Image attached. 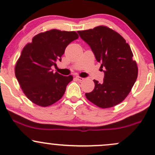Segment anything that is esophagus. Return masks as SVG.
I'll use <instances>...</instances> for the list:
<instances>
[{"mask_svg": "<svg viewBox=\"0 0 155 155\" xmlns=\"http://www.w3.org/2000/svg\"><path fill=\"white\" fill-rule=\"evenodd\" d=\"M76 79L78 80V81H84V78H81V77H80V76H76Z\"/></svg>", "mask_w": 155, "mask_h": 155, "instance_id": "esophagus-1", "label": "esophagus"}]
</instances>
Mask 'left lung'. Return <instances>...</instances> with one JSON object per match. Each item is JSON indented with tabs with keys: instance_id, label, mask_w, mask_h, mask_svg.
<instances>
[{
	"instance_id": "1",
	"label": "left lung",
	"mask_w": 155,
	"mask_h": 155,
	"mask_svg": "<svg viewBox=\"0 0 155 155\" xmlns=\"http://www.w3.org/2000/svg\"><path fill=\"white\" fill-rule=\"evenodd\" d=\"M78 33L91 48L104 72V82L94 80L95 88L85 94L86 97L102 108L120 104L128 95L138 76V66L129 44L118 33L104 25Z\"/></svg>"
}]
</instances>
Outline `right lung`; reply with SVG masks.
<instances>
[{
    "label": "right lung",
    "instance_id": "obj_1",
    "mask_svg": "<svg viewBox=\"0 0 155 155\" xmlns=\"http://www.w3.org/2000/svg\"><path fill=\"white\" fill-rule=\"evenodd\" d=\"M79 38L75 31L53 29L35 35L23 48L15 65V76L26 97L46 107L63 97L71 75L64 76L51 70L71 42Z\"/></svg>",
    "mask_w": 155,
    "mask_h": 155
}]
</instances>
